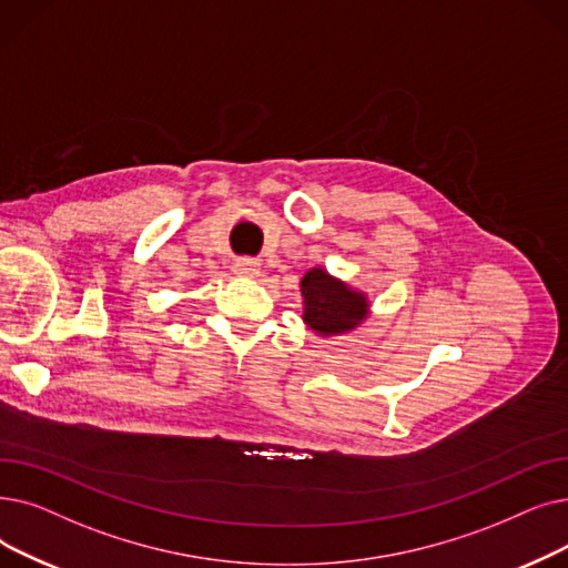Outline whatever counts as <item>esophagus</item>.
<instances>
[{"label": "esophagus", "mask_w": 568, "mask_h": 568, "mask_svg": "<svg viewBox=\"0 0 568 568\" xmlns=\"http://www.w3.org/2000/svg\"><path fill=\"white\" fill-rule=\"evenodd\" d=\"M234 274L245 276V278H255L260 274V262L253 257H239L234 262Z\"/></svg>", "instance_id": "obj_1"}]
</instances>
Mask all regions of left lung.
I'll return each mask as SVG.
<instances>
[{
	"mask_svg": "<svg viewBox=\"0 0 568 568\" xmlns=\"http://www.w3.org/2000/svg\"><path fill=\"white\" fill-rule=\"evenodd\" d=\"M302 297L304 323L320 336L353 332L368 315L366 294L329 276L320 266L306 271V276L302 278Z\"/></svg>",
	"mask_w": 568,
	"mask_h": 568,
	"instance_id": "left-lung-1",
	"label": "left lung"
}]
</instances>
